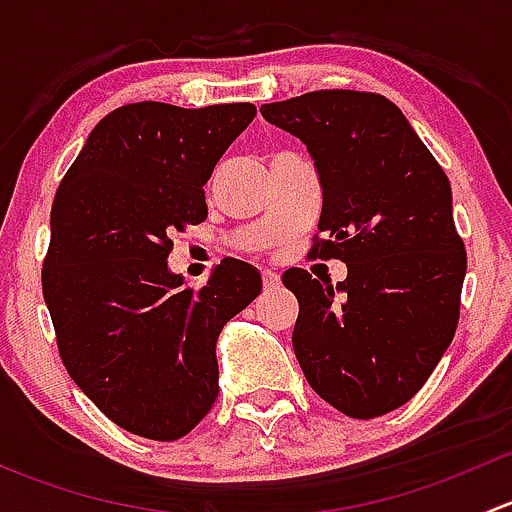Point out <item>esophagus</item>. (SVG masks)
<instances>
[{
  "label": "esophagus",
  "mask_w": 512,
  "mask_h": 512,
  "mask_svg": "<svg viewBox=\"0 0 512 512\" xmlns=\"http://www.w3.org/2000/svg\"><path fill=\"white\" fill-rule=\"evenodd\" d=\"M262 287H265L267 292H270V289H277L280 287V275L272 270H262Z\"/></svg>",
  "instance_id": "1"
}]
</instances>
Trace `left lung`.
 I'll return each instance as SVG.
<instances>
[{
  "mask_svg": "<svg viewBox=\"0 0 512 512\" xmlns=\"http://www.w3.org/2000/svg\"><path fill=\"white\" fill-rule=\"evenodd\" d=\"M260 113L314 158L323 237L314 235L312 255L347 262L337 287L299 267L282 277L299 302V366L342 414H389L426 384L458 327L466 247L451 183L381 94L312 91Z\"/></svg>",
  "mask_w": 512,
  "mask_h": 512,
  "instance_id": "left-lung-1",
  "label": "left lung"
}]
</instances>
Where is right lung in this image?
I'll return each mask as SVG.
<instances>
[{
    "mask_svg": "<svg viewBox=\"0 0 512 512\" xmlns=\"http://www.w3.org/2000/svg\"><path fill=\"white\" fill-rule=\"evenodd\" d=\"M252 103L116 108L86 138L51 205L41 289L61 361L116 426L175 441L218 399L220 332L260 272L220 262L200 289L168 270L170 232L208 218L205 190Z\"/></svg>",
    "mask_w": 512,
    "mask_h": 512,
    "instance_id": "right-lung-1",
    "label": "right lung"
}]
</instances>
